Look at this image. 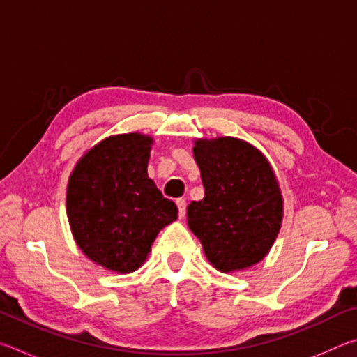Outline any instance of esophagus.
I'll return each instance as SVG.
<instances>
[{
  "label": "esophagus",
  "instance_id": "esophagus-1",
  "mask_svg": "<svg viewBox=\"0 0 357 357\" xmlns=\"http://www.w3.org/2000/svg\"><path fill=\"white\" fill-rule=\"evenodd\" d=\"M176 204H178L179 219H184V217H185V211H187V203H185V200H183V198H178Z\"/></svg>",
  "mask_w": 357,
  "mask_h": 357
}]
</instances>
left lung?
Segmentation results:
<instances>
[{"mask_svg":"<svg viewBox=\"0 0 357 357\" xmlns=\"http://www.w3.org/2000/svg\"><path fill=\"white\" fill-rule=\"evenodd\" d=\"M193 155L204 198L187 206V222L206 258L222 273L261 261L279 234L283 214L269 162L252 144L231 137L197 140Z\"/></svg>","mask_w":357,"mask_h":357,"instance_id":"left-lung-1","label":"left lung"}]
</instances>
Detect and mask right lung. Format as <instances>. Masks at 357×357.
Here are the masks:
<instances>
[{
	"instance_id": "add662e5",
	"label": "right lung",
	"mask_w": 357,
	"mask_h": 357,
	"mask_svg": "<svg viewBox=\"0 0 357 357\" xmlns=\"http://www.w3.org/2000/svg\"><path fill=\"white\" fill-rule=\"evenodd\" d=\"M153 138L124 134L89 149L72 172L68 217L84 255L114 273L140 268L178 208L148 178Z\"/></svg>"
}]
</instances>
